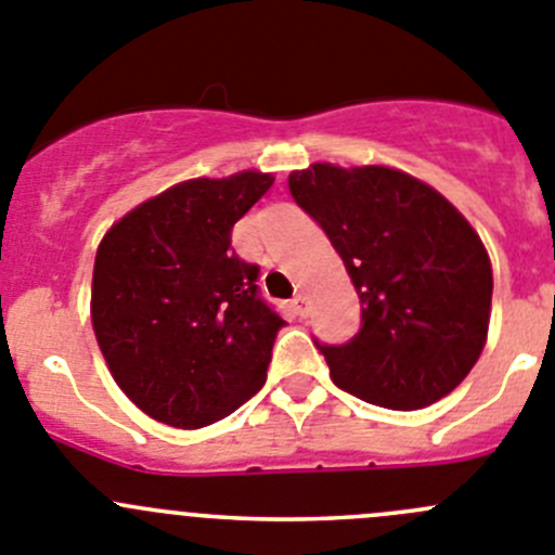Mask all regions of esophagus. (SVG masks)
<instances>
[{
	"mask_svg": "<svg viewBox=\"0 0 555 555\" xmlns=\"http://www.w3.org/2000/svg\"><path fill=\"white\" fill-rule=\"evenodd\" d=\"M293 307H295V312L301 314V318H307V312H309V298L304 293H298L293 298Z\"/></svg>",
	"mask_w": 555,
	"mask_h": 555,
	"instance_id": "esophagus-1",
	"label": "esophagus"
}]
</instances>
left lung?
Returning a JSON list of instances; mask_svg holds the SVG:
<instances>
[{"label":"left lung","instance_id":"obj_1","mask_svg":"<svg viewBox=\"0 0 555 555\" xmlns=\"http://www.w3.org/2000/svg\"><path fill=\"white\" fill-rule=\"evenodd\" d=\"M289 194L328 235L361 298V328L320 345L331 377L391 411L460 386L488 339L493 271L474 227L422 180L388 167L312 164Z\"/></svg>","mask_w":555,"mask_h":555}]
</instances>
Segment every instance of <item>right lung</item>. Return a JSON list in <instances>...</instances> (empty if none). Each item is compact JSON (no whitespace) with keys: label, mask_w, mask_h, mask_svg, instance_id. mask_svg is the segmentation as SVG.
<instances>
[{"label":"right lung","mask_w":555,"mask_h":555,"mask_svg":"<svg viewBox=\"0 0 555 555\" xmlns=\"http://www.w3.org/2000/svg\"><path fill=\"white\" fill-rule=\"evenodd\" d=\"M271 185L262 172L185 180L133 207L98 246V348L155 422L205 427L266 383L284 320L260 298V266L232 248V227Z\"/></svg>","instance_id":"right-lung-1"}]
</instances>
